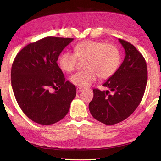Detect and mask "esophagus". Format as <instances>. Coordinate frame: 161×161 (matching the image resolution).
I'll return each instance as SVG.
<instances>
[{
    "instance_id": "1",
    "label": "esophagus",
    "mask_w": 161,
    "mask_h": 161,
    "mask_svg": "<svg viewBox=\"0 0 161 161\" xmlns=\"http://www.w3.org/2000/svg\"><path fill=\"white\" fill-rule=\"evenodd\" d=\"M82 90H83V88H81V87H77L76 88V92L79 93V92H81Z\"/></svg>"
}]
</instances>
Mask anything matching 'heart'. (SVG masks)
<instances>
[{
  "label": "heart",
  "instance_id": "heart-1",
  "mask_svg": "<svg viewBox=\"0 0 161 161\" xmlns=\"http://www.w3.org/2000/svg\"><path fill=\"white\" fill-rule=\"evenodd\" d=\"M75 53L63 52L58 59L62 70L74 71L80 60H86V70L72 75L70 81L78 87H88L99 79L106 80L113 76L121 62L119 49L114 44L86 40L77 43L74 47Z\"/></svg>",
  "mask_w": 161,
  "mask_h": 161
}]
</instances>
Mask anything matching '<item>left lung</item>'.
Returning <instances> with one entry per match:
<instances>
[{"mask_svg":"<svg viewBox=\"0 0 161 161\" xmlns=\"http://www.w3.org/2000/svg\"><path fill=\"white\" fill-rule=\"evenodd\" d=\"M124 47V60L115 74L103 86L112 91L94 89L89 108L95 119L106 125L124 121L133 113L143 97L148 79L147 62L130 43L119 39Z\"/></svg>","mask_w":161,"mask_h":161,"instance_id":"obj_1","label":"left lung"}]
</instances>
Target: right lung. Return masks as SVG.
<instances>
[{
	"instance_id": "right-lung-1",
	"label": "right lung",
	"mask_w": 161,
	"mask_h": 161,
	"mask_svg": "<svg viewBox=\"0 0 161 161\" xmlns=\"http://www.w3.org/2000/svg\"><path fill=\"white\" fill-rule=\"evenodd\" d=\"M73 38L46 37L19 52L13 62L11 85L17 103L29 118L42 125L63 119L76 94L57 64ZM55 91L51 93L50 90Z\"/></svg>"
}]
</instances>
